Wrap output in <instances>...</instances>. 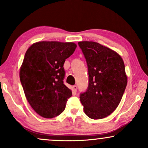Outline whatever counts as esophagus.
Segmentation results:
<instances>
[{
	"instance_id": "esophagus-1",
	"label": "esophagus",
	"mask_w": 148,
	"mask_h": 148,
	"mask_svg": "<svg viewBox=\"0 0 148 148\" xmlns=\"http://www.w3.org/2000/svg\"><path fill=\"white\" fill-rule=\"evenodd\" d=\"M72 90L73 92H77V86H73L72 87Z\"/></svg>"
}]
</instances>
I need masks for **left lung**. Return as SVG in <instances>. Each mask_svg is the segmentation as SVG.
<instances>
[{"mask_svg":"<svg viewBox=\"0 0 148 148\" xmlns=\"http://www.w3.org/2000/svg\"><path fill=\"white\" fill-rule=\"evenodd\" d=\"M88 67V90L80 96L85 114L102 119L119 106L127 84L121 56L110 48L95 42H78Z\"/></svg>","mask_w":148,"mask_h":148,"instance_id":"8db88e82","label":"left lung"}]
</instances>
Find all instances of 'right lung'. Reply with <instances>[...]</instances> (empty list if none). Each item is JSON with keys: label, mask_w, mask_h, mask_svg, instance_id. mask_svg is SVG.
I'll use <instances>...</instances> for the list:
<instances>
[{"label": "right lung", "mask_w": 148, "mask_h": 148, "mask_svg": "<svg viewBox=\"0 0 148 148\" xmlns=\"http://www.w3.org/2000/svg\"><path fill=\"white\" fill-rule=\"evenodd\" d=\"M76 48L74 42L41 41L34 43L25 52L20 81L30 106L44 118L61 114L72 96L62 81L63 64Z\"/></svg>", "instance_id": "1"}]
</instances>
